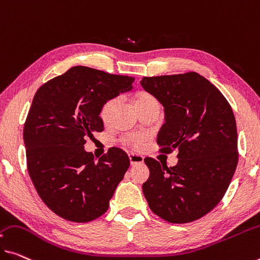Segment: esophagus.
<instances>
[{"mask_svg": "<svg viewBox=\"0 0 260 260\" xmlns=\"http://www.w3.org/2000/svg\"><path fill=\"white\" fill-rule=\"evenodd\" d=\"M129 159L131 165H137V164H143L144 162V158L139 154H135V153H130L129 154Z\"/></svg>", "mask_w": 260, "mask_h": 260, "instance_id": "esophagus-1", "label": "esophagus"}]
</instances>
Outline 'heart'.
<instances>
[{
    "label": "heart",
    "instance_id": "obj_1",
    "mask_svg": "<svg viewBox=\"0 0 260 260\" xmlns=\"http://www.w3.org/2000/svg\"><path fill=\"white\" fill-rule=\"evenodd\" d=\"M118 102V98H110L109 100L103 103L101 109H100V117L103 122H108L110 118V115L113 113V109L116 106V103ZM135 106L136 108H142L149 105H152V103H158L157 99H155L152 94L147 93V91H139L138 94H136V96L134 99ZM146 135L144 134H139V133H133V134H126L123 136L121 138V142L123 145H125L127 147L133 150H142L144 145L146 143Z\"/></svg>",
    "mask_w": 260,
    "mask_h": 260
}]
</instances>
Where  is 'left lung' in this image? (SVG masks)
<instances>
[{
    "mask_svg": "<svg viewBox=\"0 0 260 260\" xmlns=\"http://www.w3.org/2000/svg\"><path fill=\"white\" fill-rule=\"evenodd\" d=\"M141 83L165 108L166 122L157 139L160 151H179V161L172 167L144 159L150 177L143 193L150 209L165 221H197L221 202L236 171L234 111L221 91L197 72L143 77Z\"/></svg>",
    "mask_w": 260,
    "mask_h": 260,
    "instance_id": "left-lung-1",
    "label": "left lung"
}]
</instances>
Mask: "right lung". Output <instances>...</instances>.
<instances>
[{"label": "right lung", "instance_id": "1", "mask_svg": "<svg viewBox=\"0 0 260 260\" xmlns=\"http://www.w3.org/2000/svg\"><path fill=\"white\" fill-rule=\"evenodd\" d=\"M134 81L75 66L36 91L23 131L26 167L38 195L58 216L86 223L108 210L129 157L114 146L95 161L83 145L95 131H103V103L131 89Z\"/></svg>", "mask_w": 260, "mask_h": 260}]
</instances>
